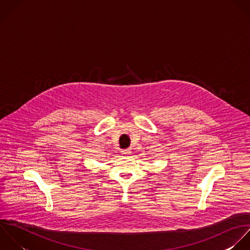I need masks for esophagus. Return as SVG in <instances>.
Wrapping results in <instances>:
<instances>
[{
  "instance_id": "obj_1",
  "label": "esophagus",
  "mask_w": 250,
  "mask_h": 250,
  "mask_svg": "<svg viewBox=\"0 0 250 250\" xmlns=\"http://www.w3.org/2000/svg\"><path fill=\"white\" fill-rule=\"evenodd\" d=\"M121 154H122L123 157H127V156H129L131 154V152L129 150H124V151L121 152Z\"/></svg>"
}]
</instances>
